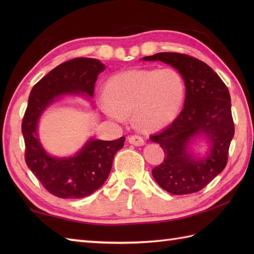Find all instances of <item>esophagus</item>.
Segmentation results:
<instances>
[{
	"mask_svg": "<svg viewBox=\"0 0 254 254\" xmlns=\"http://www.w3.org/2000/svg\"><path fill=\"white\" fill-rule=\"evenodd\" d=\"M127 141H128V143H130V144L135 145V146H142V145L145 144L143 137L139 136V135H131V136H128Z\"/></svg>",
	"mask_w": 254,
	"mask_h": 254,
	"instance_id": "esophagus-1",
	"label": "esophagus"
}]
</instances>
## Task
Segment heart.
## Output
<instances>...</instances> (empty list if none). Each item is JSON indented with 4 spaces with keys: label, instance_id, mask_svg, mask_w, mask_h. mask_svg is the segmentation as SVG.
<instances>
[{
    "label": "heart",
    "instance_id": "1",
    "mask_svg": "<svg viewBox=\"0 0 254 254\" xmlns=\"http://www.w3.org/2000/svg\"><path fill=\"white\" fill-rule=\"evenodd\" d=\"M186 95L181 75L174 68H136L113 75L100 94L106 115L119 122L132 115L144 130H159L175 120Z\"/></svg>",
    "mask_w": 254,
    "mask_h": 254
}]
</instances>
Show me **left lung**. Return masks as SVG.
<instances>
[{
  "mask_svg": "<svg viewBox=\"0 0 254 254\" xmlns=\"http://www.w3.org/2000/svg\"><path fill=\"white\" fill-rule=\"evenodd\" d=\"M142 60L169 64L186 84L185 107L179 116L165 130L149 136L166 154L164 163L152 170L154 179L175 195L197 192L227 165L235 134L227 86L206 63L188 55L160 52ZM201 133L209 139L210 152L205 159H196L187 147Z\"/></svg>",
  "mask_w": 254,
  "mask_h": 254,
  "instance_id": "left-lung-1",
  "label": "left lung"
}]
</instances>
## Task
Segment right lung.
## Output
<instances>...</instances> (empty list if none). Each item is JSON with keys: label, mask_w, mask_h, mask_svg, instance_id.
<instances>
[{"label": "right lung", "mask_w": 254, "mask_h": 254, "mask_svg": "<svg viewBox=\"0 0 254 254\" xmlns=\"http://www.w3.org/2000/svg\"><path fill=\"white\" fill-rule=\"evenodd\" d=\"M104 69V64L96 59H72L53 68L30 91L21 123L25 160L46 190L58 197L80 198L98 190L126 142L123 136L115 141L90 138L73 157L57 158L47 154L37 135L39 118L51 102L63 95L93 97L95 83Z\"/></svg>", "instance_id": "1"}]
</instances>
